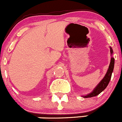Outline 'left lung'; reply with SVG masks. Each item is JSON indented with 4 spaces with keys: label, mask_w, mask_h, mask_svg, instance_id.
<instances>
[{
    "label": "left lung",
    "mask_w": 122,
    "mask_h": 122,
    "mask_svg": "<svg viewBox=\"0 0 122 122\" xmlns=\"http://www.w3.org/2000/svg\"><path fill=\"white\" fill-rule=\"evenodd\" d=\"M110 52H111V61H110V66L108 69L105 75L104 78L99 83L96 85V87L94 88L93 91L89 94H87L85 96H82V97H84V98H88V97H92L94 96H96L98 94H99L101 92H103L107 87L111 79V75H112V73L114 70V58L112 56L113 55V50L111 48V47H110Z\"/></svg>",
    "instance_id": "obj_1"
}]
</instances>
